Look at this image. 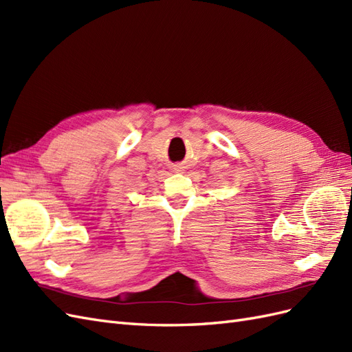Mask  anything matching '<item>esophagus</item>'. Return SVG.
Segmentation results:
<instances>
[{"label":"esophagus","mask_w":352,"mask_h":352,"mask_svg":"<svg viewBox=\"0 0 352 352\" xmlns=\"http://www.w3.org/2000/svg\"><path fill=\"white\" fill-rule=\"evenodd\" d=\"M185 168H186V166L184 163H176L172 166V170L175 173H185Z\"/></svg>","instance_id":"esophagus-1"}]
</instances>
